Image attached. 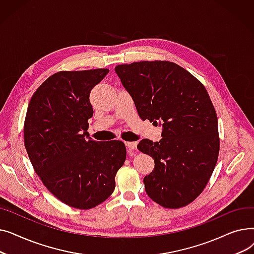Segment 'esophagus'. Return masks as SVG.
<instances>
[{
  "mask_svg": "<svg viewBox=\"0 0 254 254\" xmlns=\"http://www.w3.org/2000/svg\"><path fill=\"white\" fill-rule=\"evenodd\" d=\"M126 146L129 150H135L137 148V142H126Z\"/></svg>",
  "mask_w": 254,
  "mask_h": 254,
  "instance_id": "34e87169",
  "label": "esophagus"
}]
</instances>
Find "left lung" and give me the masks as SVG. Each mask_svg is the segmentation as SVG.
<instances>
[{
	"instance_id": "1",
	"label": "left lung",
	"mask_w": 254,
	"mask_h": 254,
	"mask_svg": "<svg viewBox=\"0 0 254 254\" xmlns=\"http://www.w3.org/2000/svg\"><path fill=\"white\" fill-rule=\"evenodd\" d=\"M115 72L139 116L163 124L162 139H143L138 149L154 159L145 191L165 208L189 205L201 194L219 153L217 115L205 86L175 63L136 62Z\"/></svg>"
}]
</instances>
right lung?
<instances>
[{
  "mask_svg": "<svg viewBox=\"0 0 254 254\" xmlns=\"http://www.w3.org/2000/svg\"><path fill=\"white\" fill-rule=\"evenodd\" d=\"M108 69L61 71L33 95L23 137L35 172L46 189L73 208L87 210L108 198L127 157L124 142L86 138L93 110L90 90Z\"/></svg>",
  "mask_w": 254,
  "mask_h": 254,
  "instance_id": "right-lung-1",
  "label": "right lung"
}]
</instances>
